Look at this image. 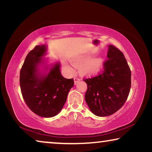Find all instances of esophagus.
<instances>
[{
    "mask_svg": "<svg viewBox=\"0 0 152 152\" xmlns=\"http://www.w3.org/2000/svg\"><path fill=\"white\" fill-rule=\"evenodd\" d=\"M74 84H76L80 81V78H78V77H74Z\"/></svg>",
    "mask_w": 152,
    "mask_h": 152,
    "instance_id": "esophagus-1",
    "label": "esophagus"
}]
</instances>
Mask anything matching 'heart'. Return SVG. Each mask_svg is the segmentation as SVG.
Instances as JSON below:
<instances>
[{
	"label": "heart",
	"mask_w": 152,
	"mask_h": 152,
	"mask_svg": "<svg viewBox=\"0 0 152 152\" xmlns=\"http://www.w3.org/2000/svg\"><path fill=\"white\" fill-rule=\"evenodd\" d=\"M73 63L76 66H82L80 68V72L83 74L91 75L99 72L102 68L103 60L101 57H96L90 59V56L85 55L81 56L80 57L74 58ZM67 67L72 70L71 67L69 65H66Z\"/></svg>",
	"instance_id": "heart-1"
}]
</instances>
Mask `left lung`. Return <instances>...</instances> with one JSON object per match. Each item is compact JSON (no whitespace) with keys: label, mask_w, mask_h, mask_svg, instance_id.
I'll return each instance as SVG.
<instances>
[{"label":"left lung","mask_w":152,"mask_h":152,"mask_svg":"<svg viewBox=\"0 0 152 152\" xmlns=\"http://www.w3.org/2000/svg\"><path fill=\"white\" fill-rule=\"evenodd\" d=\"M107 60L99 75L84 79L87 84L85 101L90 110L99 117L113 115L123 107L131 88V70L123 53L108 45Z\"/></svg>","instance_id":"1"}]
</instances>
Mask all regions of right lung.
<instances>
[{
	"mask_svg": "<svg viewBox=\"0 0 152 152\" xmlns=\"http://www.w3.org/2000/svg\"><path fill=\"white\" fill-rule=\"evenodd\" d=\"M48 53L45 44L36 45L28 53L20 71V86L28 107L40 117L50 118L60 113L74 86V80L60 72L59 61L48 64L43 58Z\"/></svg>",
	"mask_w": 152,
	"mask_h": 152,
	"instance_id": "obj_1",
	"label": "right lung"
}]
</instances>
